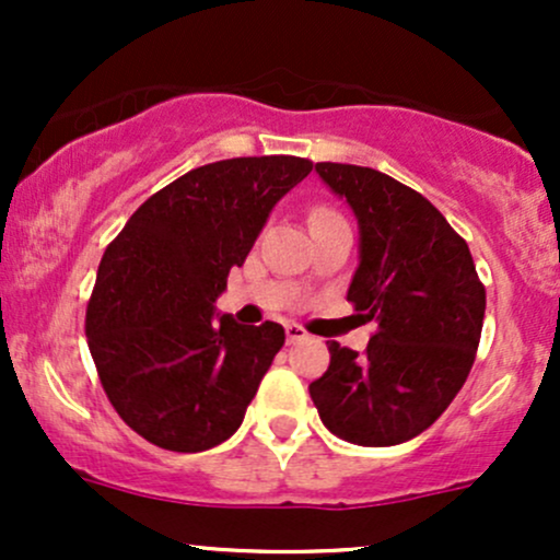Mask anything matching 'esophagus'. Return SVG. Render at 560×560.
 <instances>
[{
  "instance_id": "1",
  "label": "esophagus",
  "mask_w": 560,
  "mask_h": 560,
  "mask_svg": "<svg viewBox=\"0 0 560 560\" xmlns=\"http://www.w3.org/2000/svg\"><path fill=\"white\" fill-rule=\"evenodd\" d=\"M305 337H307V331L302 329V326H298V324H287V342H289V345L300 342V339H305Z\"/></svg>"
}]
</instances>
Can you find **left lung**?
<instances>
[{"label":"left lung","mask_w":560,"mask_h":560,"mask_svg":"<svg viewBox=\"0 0 560 560\" xmlns=\"http://www.w3.org/2000/svg\"><path fill=\"white\" fill-rule=\"evenodd\" d=\"M318 178L358 221V268L347 300L376 334L363 355L329 345L311 384L320 421L339 440L389 447L445 413L477 355L485 287L468 244L419 191L361 165L316 163Z\"/></svg>","instance_id":"left-lung-1"}]
</instances>
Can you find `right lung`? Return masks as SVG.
<instances>
[{
	"instance_id": "right-lung-1",
	"label": "right lung",
	"mask_w": 560,
	"mask_h": 560,
	"mask_svg": "<svg viewBox=\"0 0 560 560\" xmlns=\"http://www.w3.org/2000/svg\"><path fill=\"white\" fill-rule=\"evenodd\" d=\"M311 171L292 155L202 165L147 199L102 255L89 350L113 408L152 445L202 453L242 427L284 326H244L215 300Z\"/></svg>"
}]
</instances>
